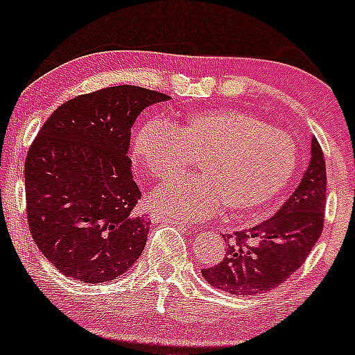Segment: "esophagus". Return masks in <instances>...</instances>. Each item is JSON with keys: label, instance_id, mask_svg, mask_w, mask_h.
I'll return each mask as SVG.
<instances>
[{"label": "esophagus", "instance_id": "esophagus-1", "mask_svg": "<svg viewBox=\"0 0 355 355\" xmlns=\"http://www.w3.org/2000/svg\"><path fill=\"white\" fill-rule=\"evenodd\" d=\"M153 220H157V222L173 223V225L177 227V229H180V230H193V227L187 225V223H183V222H177V220H172V218H165V217H158V215H155Z\"/></svg>", "mask_w": 355, "mask_h": 355}]
</instances>
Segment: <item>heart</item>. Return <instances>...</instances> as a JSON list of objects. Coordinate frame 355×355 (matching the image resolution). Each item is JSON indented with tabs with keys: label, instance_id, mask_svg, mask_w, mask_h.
<instances>
[{
	"label": "heart",
	"instance_id": "heart-1",
	"mask_svg": "<svg viewBox=\"0 0 355 355\" xmlns=\"http://www.w3.org/2000/svg\"><path fill=\"white\" fill-rule=\"evenodd\" d=\"M132 157L162 182L200 158V177L177 178L150 198L157 214L182 222L210 218L225 207L237 217L266 214L297 168L292 137L239 108L200 110L172 125L152 118L133 137Z\"/></svg>",
	"mask_w": 355,
	"mask_h": 355
}]
</instances>
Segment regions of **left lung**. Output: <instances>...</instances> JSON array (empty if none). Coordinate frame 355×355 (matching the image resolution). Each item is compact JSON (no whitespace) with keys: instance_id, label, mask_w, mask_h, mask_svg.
I'll list each match as a JSON object with an SVG mask.
<instances>
[{"instance_id":"obj_1","label":"left lung","mask_w":355,"mask_h":355,"mask_svg":"<svg viewBox=\"0 0 355 355\" xmlns=\"http://www.w3.org/2000/svg\"><path fill=\"white\" fill-rule=\"evenodd\" d=\"M325 158L312 138L311 162L299 187L279 211L248 230L223 235L225 255L202 268L210 285L232 295H255L287 280L311 254L324 229L327 202Z\"/></svg>"}]
</instances>
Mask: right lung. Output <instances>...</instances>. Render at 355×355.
Returning a JSON list of instances; mask_svg holds the SVG:
<instances>
[{
  "label": "right lung",
  "instance_id": "right-lung-1",
  "mask_svg": "<svg viewBox=\"0 0 355 355\" xmlns=\"http://www.w3.org/2000/svg\"><path fill=\"white\" fill-rule=\"evenodd\" d=\"M170 96L133 85L80 95L44 121L24 162L28 225L61 274L85 284L123 275L144 252L150 222L128 157L132 125Z\"/></svg>",
  "mask_w": 355,
  "mask_h": 355
}]
</instances>
